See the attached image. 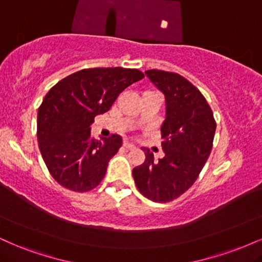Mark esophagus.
<instances>
[{
    "instance_id": "esophagus-1",
    "label": "esophagus",
    "mask_w": 262,
    "mask_h": 262,
    "mask_svg": "<svg viewBox=\"0 0 262 262\" xmlns=\"http://www.w3.org/2000/svg\"><path fill=\"white\" fill-rule=\"evenodd\" d=\"M123 145H124L125 149H134L135 148L134 144L133 143H129V141H124V143H123Z\"/></svg>"
}]
</instances>
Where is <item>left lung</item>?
<instances>
[{
    "instance_id": "8db88e82",
    "label": "left lung",
    "mask_w": 262,
    "mask_h": 262,
    "mask_svg": "<svg viewBox=\"0 0 262 262\" xmlns=\"http://www.w3.org/2000/svg\"><path fill=\"white\" fill-rule=\"evenodd\" d=\"M146 76L165 95L166 118L161 127L165 156L143 148L145 161L133 169L144 197L159 203L176 200L198 179L210 154L217 124L208 102L196 86L176 73L148 70Z\"/></svg>"
}]
</instances>
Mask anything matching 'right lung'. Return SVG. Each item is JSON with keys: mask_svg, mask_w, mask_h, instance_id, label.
<instances>
[{"mask_svg": "<svg viewBox=\"0 0 262 262\" xmlns=\"http://www.w3.org/2000/svg\"><path fill=\"white\" fill-rule=\"evenodd\" d=\"M143 77L137 69H83L45 95L38 108L37 138L45 165L59 185L75 192L100 185L122 138L112 134L97 140L90 125L96 116L110 111L123 90Z\"/></svg>", "mask_w": 262, "mask_h": 262, "instance_id": "add662e5", "label": "right lung"}]
</instances>
